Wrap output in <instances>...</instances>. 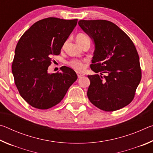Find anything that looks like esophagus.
Segmentation results:
<instances>
[{"instance_id": "esophagus-1", "label": "esophagus", "mask_w": 153, "mask_h": 153, "mask_svg": "<svg viewBox=\"0 0 153 153\" xmlns=\"http://www.w3.org/2000/svg\"><path fill=\"white\" fill-rule=\"evenodd\" d=\"M76 74H77V77H81L82 76H84V73H82V72H79V71H76Z\"/></svg>"}]
</instances>
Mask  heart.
Masks as SVG:
<instances>
[{
  "label": "heart",
  "mask_w": 153,
  "mask_h": 153,
  "mask_svg": "<svg viewBox=\"0 0 153 153\" xmlns=\"http://www.w3.org/2000/svg\"><path fill=\"white\" fill-rule=\"evenodd\" d=\"M76 40L81 46H82L84 43H86L87 42H90L89 36L84 33H78V34L76 36ZM67 64H68L71 67H72V68L76 69V70H82V69H84L85 67V64L84 63V61L77 59H71V60L68 61Z\"/></svg>",
  "instance_id": "heart-1"
}]
</instances>
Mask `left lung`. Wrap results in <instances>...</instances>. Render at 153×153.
Masks as SVG:
<instances>
[{
	"label": "left lung",
	"instance_id": "8db88e82",
	"mask_svg": "<svg viewBox=\"0 0 153 153\" xmlns=\"http://www.w3.org/2000/svg\"><path fill=\"white\" fill-rule=\"evenodd\" d=\"M78 24L95 45L90 68L97 74L88 76L90 101L105 111L126 107L134 99L142 77L133 42L117 25L107 20H80Z\"/></svg>",
	"mask_w": 153,
	"mask_h": 153
}]
</instances>
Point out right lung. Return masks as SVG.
I'll return each mask as SVG.
<instances>
[{
  "instance_id": "add662e5",
  "label": "right lung",
  "mask_w": 153,
  "mask_h": 153,
  "mask_svg": "<svg viewBox=\"0 0 153 153\" xmlns=\"http://www.w3.org/2000/svg\"><path fill=\"white\" fill-rule=\"evenodd\" d=\"M77 19L48 17L33 24L20 38L15 51L12 73L19 94L28 104L48 109L60 102L77 74L68 67L48 74L52 55H59Z\"/></svg>"
}]
</instances>
